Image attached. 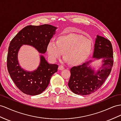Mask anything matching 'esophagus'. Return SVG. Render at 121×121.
Masks as SVG:
<instances>
[{"label": "esophagus", "instance_id": "1", "mask_svg": "<svg viewBox=\"0 0 121 121\" xmlns=\"http://www.w3.org/2000/svg\"><path fill=\"white\" fill-rule=\"evenodd\" d=\"M64 69V67L62 65H60L59 66V67H58V69L59 70H63Z\"/></svg>", "mask_w": 121, "mask_h": 121}]
</instances>
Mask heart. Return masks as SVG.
Returning a JSON list of instances; mask_svg holds the SVG:
<instances>
[{"instance_id": "b5f03b06", "label": "heart", "mask_w": 121, "mask_h": 121, "mask_svg": "<svg viewBox=\"0 0 121 121\" xmlns=\"http://www.w3.org/2000/svg\"><path fill=\"white\" fill-rule=\"evenodd\" d=\"M92 42L87 38L77 34H69L57 38L56 42L49 41L46 46L49 58L56 62L63 54L64 61L77 65L84 62L91 55Z\"/></svg>"}]
</instances>
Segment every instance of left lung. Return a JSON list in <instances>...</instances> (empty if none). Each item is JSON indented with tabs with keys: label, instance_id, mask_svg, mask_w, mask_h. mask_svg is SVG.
I'll list each match as a JSON object with an SVG mask.
<instances>
[{
	"label": "left lung",
	"instance_id": "obj_1",
	"mask_svg": "<svg viewBox=\"0 0 121 121\" xmlns=\"http://www.w3.org/2000/svg\"><path fill=\"white\" fill-rule=\"evenodd\" d=\"M92 57L103 59L102 67L97 72L89 66L91 60L70 69L71 75L68 85L70 90L77 95H86L94 92L101 87L109 75L113 57L112 46L109 40L97 35Z\"/></svg>",
	"mask_w": 121,
	"mask_h": 121
}]
</instances>
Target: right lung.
Returning a JSON list of instances; mask_svg holds the SVG:
<instances>
[{
	"label": "right lung",
	"instance_id": "obj_1",
	"mask_svg": "<svg viewBox=\"0 0 121 121\" xmlns=\"http://www.w3.org/2000/svg\"><path fill=\"white\" fill-rule=\"evenodd\" d=\"M57 27L49 24L24 27L11 40L8 49L7 68L11 78L24 94L39 95L48 86L52 75L57 72V64H49L43 56H40V63L33 72L21 68L18 61V52L23 44L35 48L40 53L44 54L46 46L56 33Z\"/></svg>",
	"mask_w": 121,
	"mask_h": 121
}]
</instances>
